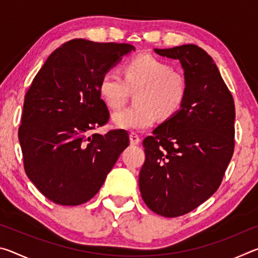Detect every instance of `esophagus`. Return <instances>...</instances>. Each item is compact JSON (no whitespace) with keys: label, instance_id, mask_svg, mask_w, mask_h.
<instances>
[{"label":"esophagus","instance_id":"1","mask_svg":"<svg viewBox=\"0 0 258 258\" xmlns=\"http://www.w3.org/2000/svg\"><path fill=\"white\" fill-rule=\"evenodd\" d=\"M140 141H141V140H140V137H139L137 133L132 132V133L130 134V142H131V145H133V146L139 145Z\"/></svg>","mask_w":258,"mask_h":258}]
</instances>
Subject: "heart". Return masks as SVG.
Returning a JSON list of instances; mask_svg holds the SVG:
<instances>
[{
  "label": "heart",
  "mask_w": 258,
  "mask_h": 258,
  "mask_svg": "<svg viewBox=\"0 0 258 258\" xmlns=\"http://www.w3.org/2000/svg\"><path fill=\"white\" fill-rule=\"evenodd\" d=\"M125 81L119 74L108 71L99 83V93L109 108H119L128 91L134 94L133 107L116 111L111 117L115 127L126 131L147 130L157 115L169 118L180 110L186 97V82L183 75L150 54H140L124 68Z\"/></svg>",
  "instance_id": "obj_1"
}]
</instances>
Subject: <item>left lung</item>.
<instances>
[{
  "label": "left lung",
  "mask_w": 258,
  "mask_h": 258,
  "mask_svg": "<svg viewBox=\"0 0 258 258\" xmlns=\"http://www.w3.org/2000/svg\"><path fill=\"white\" fill-rule=\"evenodd\" d=\"M154 51L180 61L186 97L143 141L139 187L152 212L177 217L206 202L221 184L234 149V101L212 56L199 46Z\"/></svg>",
  "instance_id": "left-lung-1"
}]
</instances>
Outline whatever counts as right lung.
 I'll return each mask as SVG.
<instances>
[{
  "mask_svg": "<svg viewBox=\"0 0 258 258\" xmlns=\"http://www.w3.org/2000/svg\"><path fill=\"white\" fill-rule=\"evenodd\" d=\"M131 51V44L76 38L56 49L33 80L18 137L26 174L51 202H89L128 147L124 130L90 132L109 119L100 80Z\"/></svg>",
  "mask_w": 258,
  "mask_h": 258,
  "instance_id": "add662e5",
  "label": "right lung"
}]
</instances>
